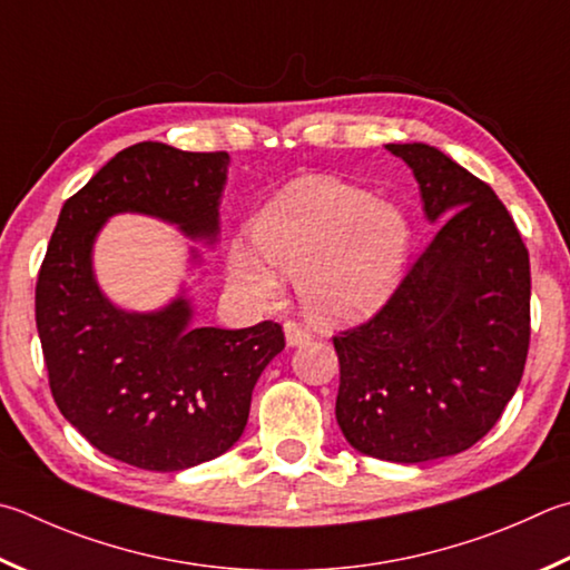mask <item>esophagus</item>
<instances>
[{
  "mask_svg": "<svg viewBox=\"0 0 570 570\" xmlns=\"http://www.w3.org/2000/svg\"><path fill=\"white\" fill-rule=\"evenodd\" d=\"M284 334H286V346H304L312 341V334H308L306 328H302L296 324V321H288V324L284 326Z\"/></svg>",
  "mask_w": 570,
  "mask_h": 570,
  "instance_id": "34e87169",
  "label": "esophagus"
}]
</instances>
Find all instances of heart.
I'll list each match as a JSON object with an SVG mask.
<instances>
[{"mask_svg":"<svg viewBox=\"0 0 570 570\" xmlns=\"http://www.w3.org/2000/svg\"><path fill=\"white\" fill-rule=\"evenodd\" d=\"M234 242L229 282L254 302H274L278 274L298 278V296L326 326L358 324L389 304L411 252V224L399 206L328 177L286 184Z\"/></svg>","mask_w":570,"mask_h":570,"instance_id":"1","label":"heart"}]
</instances>
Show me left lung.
<instances>
[{
    "instance_id": "8db88e82",
    "label": "left lung",
    "mask_w": 570,
    "mask_h": 570,
    "mask_svg": "<svg viewBox=\"0 0 570 570\" xmlns=\"http://www.w3.org/2000/svg\"><path fill=\"white\" fill-rule=\"evenodd\" d=\"M441 224L381 312L334 336L336 421L366 456L423 463L471 449L521 384L529 249L499 196L429 144H386Z\"/></svg>"
}]
</instances>
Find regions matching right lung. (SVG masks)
<instances>
[{
	"instance_id": "1",
	"label": "right lung",
	"mask_w": 570,
	"mask_h": 570,
	"mask_svg": "<svg viewBox=\"0 0 570 570\" xmlns=\"http://www.w3.org/2000/svg\"><path fill=\"white\" fill-rule=\"evenodd\" d=\"M226 171V151L134 144L65 202L39 268L37 331L61 416L101 453L144 471H184L229 451L284 331L274 321L194 326L184 294L157 312H127L101 294L91 252L114 214H147L214 244Z\"/></svg>"
}]
</instances>
